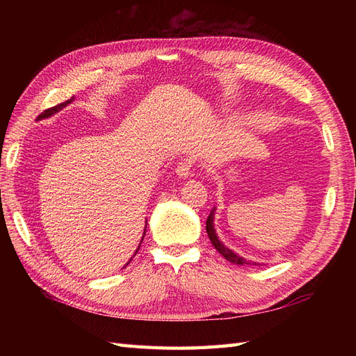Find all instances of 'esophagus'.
<instances>
[{"instance_id":"esophagus-1","label":"esophagus","mask_w":356,"mask_h":356,"mask_svg":"<svg viewBox=\"0 0 356 356\" xmlns=\"http://www.w3.org/2000/svg\"><path fill=\"white\" fill-rule=\"evenodd\" d=\"M191 168H193L191 160H181L178 166H177V169H175V172H177V175L179 178H188L190 174H191Z\"/></svg>"}]
</instances>
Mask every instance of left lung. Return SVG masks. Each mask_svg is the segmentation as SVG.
Masks as SVG:
<instances>
[{"label": "left lung", "mask_w": 356, "mask_h": 356, "mask_svg": "<svg viewBox=\"0 0 356 356\" xmlns=\"http://www.w3.org/2000/svg\"><path fill=\"white\" fill-rule=\"evenodd\" d=\"M215 211H217V208L213 207V208L211 209V213H209L208 220H207V233H208L209 239H211V242H212L215 250H217V251L225 258V260L233 263V264H241V266H243V264H258V263H255V261L252 263L251 260H246V258L238 255L234 251H232L230 248H227V246H225V245L220 241L217 232H215V224H213Z\"/></svg>", "instance_id": "8db88e82"}]
</instances>
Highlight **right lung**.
<instances>
[{"label":"right lung","mask_w":356,"mask_h":356,"mask_svg":"<svg viewBox=\"0 0 356 356\" xmlns=\"http://www.w3.org/2000/svg\"><path fill=\"white\" fill-rule=\"evenodd\" d=\"M74 101V96H72V98L71 99H68V101H65V102H62V104H59V105H56V106H51V108H49V110H46L44 113H41L38 117H37V120H42V118H49V117H51V115H55L56 113H59L60 110H63V108H65V106H68L71 102ZM145 230H147V220H145V229H144V233H143V239H141V242H139V245H138V248H136V251H135V254H134V257L136 255V252H138V250H139V246H141V243H143V241H144V236H145ZM132 257V258H134ZM132 258H131V260H129L124 266H123V268L129 264V263H131L132 261Z\"/></svg>","instance_id":"add662e5"}]
</instances>
